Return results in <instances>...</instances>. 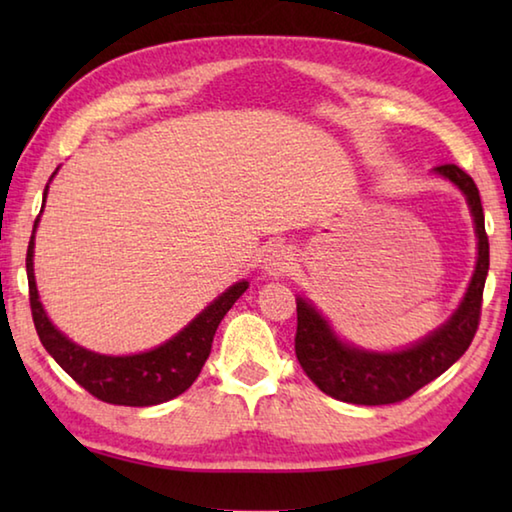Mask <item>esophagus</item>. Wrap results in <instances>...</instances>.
<instances>
[{
    "instance_id": "34e87169",
    "label": "esophagus",
    "mask_w": 512,
    "mask_h": 512,
    "mask_svg": "<svg viewBox=\"0 0 512 512\" xmlns=\"http://www.w3.org/2000/svg\"><path fill=\"white\" fill-rule=\"evenodd\" d=\"M293 266V253L289 246L284 244H273L271 248L266 250L264 253V259H262V268L266 275L271 277H280L284 273H289Z\"/></svg>"
}]
</instances>
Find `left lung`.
<instances>
[{
	"label": "left lung",
	"instance_id": "8db88e82",
	"mask_svg": "<svg viewBox=\"0 0 512 512\" xmlns=\"http://www.w3.org/2000/svg\"><path fill=\"white\" fill-rule=\"evenodd\" d=\"M433 173L461 189L476 232V266L461 305L443 325L409 348L393 352L363 350L343 341L329 320L307 298H296L298 332L296 357L307 377L334 400L377 406L411 397L463 357L479 327L485 275L490 268V244L485 235L481 196L474 180L456 164H440Z\"/></svg>",
	"mask_w": 512,
	"mask_h": 512
}]
</instances>
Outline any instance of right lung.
<instances>
[{"label": "right lung", "instance_id": "1", "mask_svg": "<svg viewBox=\"0 0 512 512\" xmlns=\"http://www.w3.org/2000/svg\"><path fill=\"white\" fill-rule=\"evenodd\" d=\"M56 173L58 169L54 171V176ZM54 176L49 178V183L54 180ZM49 183L45 187V194H42V210H45L47 203ZM40 214L36 223H33V235L27 250V277L33 325H36V332L45 350L76 384H81L85 391L99 397L101 402L119 406H155L185 393L194 384L196 377L201 375L203 363L210 357L216 327H219L230 307L239 300L241 293L248 289V280H239L230 289H225L192 323H187L176 336H171L169 341H164L158 348L137 354H121V357L92 352L74 343L72 339H67L51 323L40 302L36 273H33V248H36V228L40 223Z\"/></svg>", "mask_w": 512, "mask_h": 512}]
</instances>
